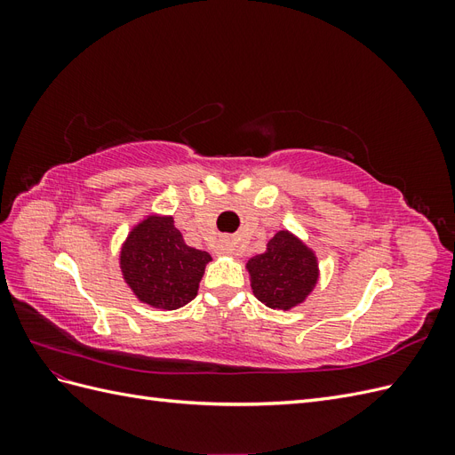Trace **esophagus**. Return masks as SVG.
I'll list each match as a JSON object with an SVG mask.
<instances>
[{"mask_svg": "<svg viewBox=\"0 0 455 455\" xmlns=\"http://www.w3.org/2000/svg\"><path fill=\"white\" fill-rule=\"evenodd\" d=\"M233 251H235V249H233L231 241H224L222 244H220V252H222V254H233Z\"/></svg>", "mask_w": 455, "mask_h": 455, "instance_id": "obj_1", "label": "esophagus"}]
</instances>
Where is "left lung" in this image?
<instances>
[{"instance_id": "8db88e82", "label": "left lung", "mask_w": 455, "mask_h": 455, "mask_svg": "<svg viewBox=\"0 0 455 455\" xmlns=\"http://www.w3.org/2000/svg\"><path fill=\"white\" fill-rule=\"evenodd\" d=\"M254 296L271 309H294L304 304L319 283V259L288 229L269 239L264 254L246 261Z\"/></svg>"}]
</instances>
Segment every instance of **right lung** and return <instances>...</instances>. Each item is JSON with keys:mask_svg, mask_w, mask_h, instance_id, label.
Segmentation results:
<instances>
[{"mask_svg": "<svg viewBox=\"0 0 455 455\" xmlns=\"http://www.w3.org/2000/svg\"><path fill=\"white\" fill-rule=\"evenodd\" d=\"M209 252L184 243L172 216L151 212L136 224L121 244L123 279L142 304L172 311L197 296Z\"/></svg>", "mask_w": 455, "mask_h": 455, "instance_id": "right-lung-1", "label": "right lung"}]
</instances>
